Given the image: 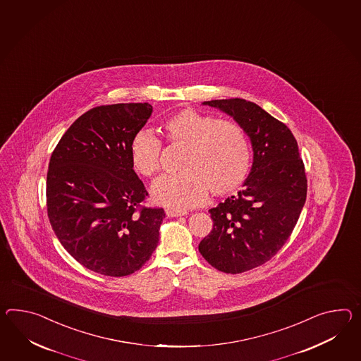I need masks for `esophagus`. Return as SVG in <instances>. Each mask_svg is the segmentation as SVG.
<instances>
[{
    "label": "esophagus",
    "instance_id": "1",
    "mask_svg": "<svg viewBox=\"0 0 361 361\" xmlns=\"http://www.w3.org/2000/svg\"><path fill=\"white\" fill-rule=\"evenodd\" d=\"M166 214L169 218H176V216H183L186 215V212H181V210H172V209H168L166 210Z\"/></svg>",
    "mask_w": 361,
    "mask_h": 361
}]
</instances>
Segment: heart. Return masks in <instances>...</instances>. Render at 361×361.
<instances>
[{"label": "heart", "mask_w": 361, "mask_h": 361, "mask_svg": "<svg viewBox=\"0 0 361 361\" xmlns=\"http://www.w3.org/2000/svg\"><path fill=\"white\" fill-rule=\"evenodd\" d=\"M168 145L184 146L183 173L158 178L152 198L184 210L209 200L210 193L228 195L245 184L252 171V143L244 126L231 118H215L195 109H181L161 123ZM161 142L149 130L137 133L130 145L133 168L154 177L161 167Z\"/></svg>", "instance_id": "1"}]
</instances>
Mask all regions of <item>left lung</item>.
Here are the masks:
<instances>
[{"mask_svg":"<svg viewBox=\"0 0 361 361\" xmlns=\"http://www.w3.org/2000/svg\"><path fill=\"white\" fill-rule=\"evenodd\" d=\"M203 104L244 126L253 166L244 189L209 210L214 226L198 249L219 271L244 273L270 261L290 238L307 200L305 167L287 125L255 103L235 97Z\"/></svg>","mask_w":361,"mask_h":361,"instance_id":"8db88e82","label":"left lung"}]
</instances>
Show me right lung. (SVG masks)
Returning <instances> with one entry per match:
<instances>
[{"label": "right lung", "instance_id": "add662e5", "mask_svg": "<svg viewBox=\"0 0 361 361\" xmlns=\"http://www.w3.org/2000/svg\"><path fill=\"white\" fill-rule=\"evenodd\" d=\"M151 114L149 103L95 106L53 149L48 218L61 245L91 271L130 275L158 245L166 212L142 204L149 193L130 160L133 138Z\"/></svg>", "mask_w": 361, "mask_h": 361}]
</instances>
